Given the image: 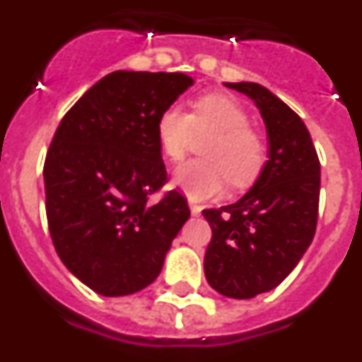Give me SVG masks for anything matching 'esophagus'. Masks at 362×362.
<instances>
[{
  "label": "esophagus",
  "instance_id": "obj_1",
  "mask_svg": "<svg viewBox=\"0 0 362 362\" xmlns=\"http://www.w3.org/2000/svg\"><path fill=\"white\" fill-rule=\"evenodd\" d=\"M190 212H192V216H201V206H199V204L190 203Z\"/></svg>",
  "mask_w": 362,
  "mask_h": 362
}]
</instances>
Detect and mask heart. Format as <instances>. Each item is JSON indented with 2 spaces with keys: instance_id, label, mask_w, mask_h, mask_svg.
Here are the masks:
<instances>
[{
  "instance_id": "1",
  "label": "heart",
  "mask_w": 362,
  "mask_h": 362,
  "mask_svg": "<svg viewBox=\"0 0 362 362\" xmlns=\"http://www.w3.org/2000/svg\"><path fill=\"white\" fill-rule=\"evenodd\" d=\"M156 136L165 158L179 163L196 137H210L203 148L206 161L179 166L174 185L190 199L219 196L228 179L233 187L250 185L267 161V143L250 129V117L233 99L221 94L197 98L190 114L170 105L159 114Z\"/></svg>"
}]
</instances>
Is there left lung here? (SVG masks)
Returning <instances> with one entry per match:
<instances>
[{"label":"left lung","mask_w":362,"mask_h":362,"mask_svg":"<svg viewBox=\"0 0 362 362\" xmlns=\"http://www.w3.org/2000/svg\"><path fill=\"white\" fill-rule=\"evenodd\" d=\"M248 95L267 124L268 161L239 201L203 210L212 228L204 276L216 292L252 299L288 277L317 226L321 165L296 112L257 83H225Z\"/></svg>","instance_id":"left-lung-1"}]
</instances>
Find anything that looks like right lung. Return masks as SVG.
I'll list each match as a JSON object with an SVG mask.
<instances>
[{
	"label": "right lung",
	"mask_w": 362,
	"mask_h": 362,
	"mask_svg": "<svg viewBox=\"0 0 362 362\" xmlns=\"http://www.w3.org/2000/svg\"><path fill=\"white\" fill-rule=\"evenodd\" d=\"M194 85L181 72L116 70L78 99L45 159L47 219L66 268L95 293L130 296L158 279L174 238L190 217L166 183L156 123Z\"/></svg>",
	"instance_id": "right-lung-1"
}]
</instances>
